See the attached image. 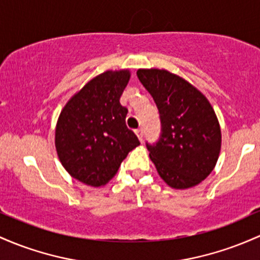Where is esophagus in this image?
<instances>
[{
  "label": "esophagus",
  "instance_id": "34e87169",
  "mask_svg": "<svg viewBox=\"0 0 260 260\" xmlns=\"http://www.w3.org/2000/svg\"><path fill=\"white\" fill-rule=\"evenodd\" d=\"M135 132H136L137 137H138L139 141H141V142L143 141V129H142V128H138V129H136Z\"/></svg>",
  "mask_w": 260,
  "mask_h": 260
}]
</instances>
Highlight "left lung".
I'll use <instances>...</instances> for the list:
<instances>
[{"label": "left lung", "instance_id": "1", "mask_svg": "<svg viewBox=\"0 0 260 260\" xmlns=\"http://www.w3.org/2000/svg\"><path fill=\"white\" fill-rule=\"evenodd\" d=\"M137 76L160 115V138L147 143L158 174L174 189L196 186L212 172L221 150L215 111L204 93L175 74L139 69Z\"/></svg>", "mask_w": 260, "mask_h": 260}]
</instances>
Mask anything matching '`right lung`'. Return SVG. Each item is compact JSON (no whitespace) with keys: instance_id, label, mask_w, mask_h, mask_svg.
I'll return each mask as SVG.
<instances>
[{"instance_id":"obj_1","label":"right lung","mask_w":260,"mask_h":260,"mask_svg":"<svg viewBox=\"0 0 260 260\" xmlns=\"http://www.w3.org/2000/svg\"><path fill=\"white\" fill-rule=\"evenodd\" d=\"M129 78V70L100 74L68 101L58 118L59 160L73 178L90 186L106 185L139 145L125 125L128 110L119 104Z\"/></svg>"}]
</instances>
